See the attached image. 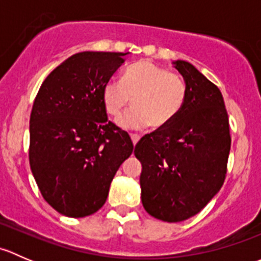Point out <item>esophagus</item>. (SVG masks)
Returning a JSON list of instances; mask_svg holds the SVG:
<instances>
[{"mask_svg": "<svg viewBox=\"0 0 261 261\" xmlns=\"http://www.w3.org/2000/svg\"><path fill=\"white\" fill-rule=\"evenodd\" d=\"M131 140H133L134 145H136V144L139 143V140H140V136L138 135V134H131Z\"/></svg>", "mask_w": 261, "mask_h": 261, "instance_id": "34e87169", "label": "esophagus"}]
</instances>
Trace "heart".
<instances>
[{"label": "heart", "mask_w": 261, "mask_h": 261, "mask_svg": "<svg viewBox=\"0 0 261 261\" xmlns=\"http://www.w3.org/2000/svg\"><path fill=\"white\" fill-rule=\"evenodd\" d=\"M187 98L186 81L149 60L130 65L121 81L110 80L102 91L105 109L114 117L133 99V109L117 118V125L126 130L165 127L180 115Z\"/></svg>", "instance_id": "heart-1"}]
</instances>
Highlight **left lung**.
Returning <instances> with one entry per match:
<instances>
[{
    "label": "left lung",
    "mask_w": 261,
    "mask_h": 261,
    "mask_svg": "<svg viewBox=\"0 0 261 261\" xmlns=\"http://www.w3.org/2000/svg\"><path fill=\"white\" fill-rule=\"evenodd\" d=\"M188 86L180 115L136 144L143 164L141 201L149 215L180 222L197 215L225 181L231 147L223 97L211 81L189 63L174 62Z\"/></svg>",
    "instance_id": "left-lung-1"
}]
</instances>
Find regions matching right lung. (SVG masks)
<instances>
[{
  "instance_id": "obj_1",
  "label": "right lung",
  "mask_w": 261,
  "mask_h": 261,
  "mask_svg": "<svg viewBox=\"0 0 261 261\" xmlns=\"http://www.w3.org/2000/svg\"><path fill=\"white\" fill-rule=\"evenodd\" d=\"M123 55H72L45 78L34 101L31 172L44 199L68 217H86L103 206L116 172L134 150L130 135L109 121L102 99Z\"/></svg>"
}]
</instances>
